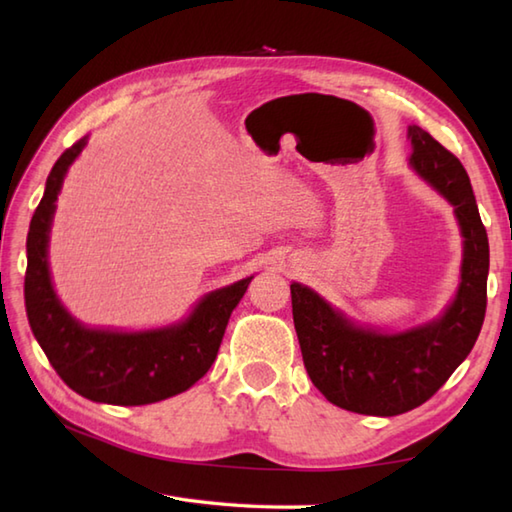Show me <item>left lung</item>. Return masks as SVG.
I'll use <instances>...</instances> for the list:
<instances>
[{
	"label": "left lung",
	"instance_id": "left-lung-1",
	"mask_svg": "<svg viewBox=\"0 0 512 512\" xmlns=\"http://www.w3.org/2000/svg\"><path fill=\"white\" fill-rule=\"evenodd\" d=\"M409 165L455 206L462 237V281L440 319L398 334L361 328L308 286L290 284L303 365L332 405L365 416H398L420 407L471 354L486 314L488 237L469 173L449 149L411 125Z\"/></svg>",
	"mask_w": 512,
	"mask_h": 512
}]
</instances>
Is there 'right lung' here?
<instances>
[{
	"instance_id": "add662e5",
	"label": "right lung",
	"mask_w": 512,
	"mask_h": 512,
	"mask_svg": "<svg viewBox=\"0 0 512 512\" xmlns=\"http://www.w3.org/2000/svg\"><path fill=\"white\" fill-rule=\"evenodd\" d=\"M83 147L85 138L76 140L54 162L46 191L30 220L24 281L28 323L54 372L76 394L107 405H149L182 394L209 372L231 312L253 277L209 292L189 319L171 328L112 332L90 330L72 319L54 295L48 235L65 171Z\"/></svg>"
}]
</instances>
